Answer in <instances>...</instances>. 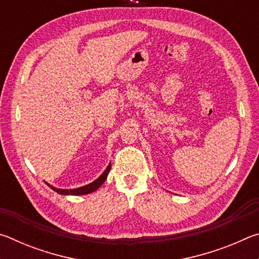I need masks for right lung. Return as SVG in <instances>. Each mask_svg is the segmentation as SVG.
Listing matches in <instances>:
<instances>
[{
    "label": "right lung",
    "instance_id": "right-lung-1",
    "mask_svg": "<svg viewBox=\"0 0 259 259\" xmlns=\"http://www.w3.org/2000/svg\"><path fill=\"white\" fill-rule=\"evenodd\" d=\"M109 170H111V163L107 165V168L104 170V172L100 175V176L97 179H96V181H94L93 183H90V184H88V185L77 187V188H69V190H66V188H58V187L52 186V185H50L49 183H47V182H46V184H48V186H50L52 190L58 193V194H61V195H84V194H90V193L97 191L98 188L103 185L104 182L106 181V178L108 176Z\"/></svg>",
    "mask_w": 259,
    "mask_h": 259
}]
</instances>
